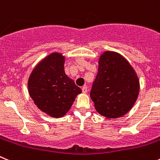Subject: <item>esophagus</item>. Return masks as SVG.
<instances>
[{
	"instance_id": "obj_1",
	"label": "esophagus",
	"mask_w": 160,
	"mask_h": 160,
	"mask_svg": "<svg viewBox=\"0 0 160 160\" xmlns=\"http://www.w3.org/2000/svg\"><path fill=\"white\" fill-rule=\"evenodd\" d=\"M88 92V87L87 86H84V87H82V92L83 93H87Z\"/></svg>"
}]
</instances>
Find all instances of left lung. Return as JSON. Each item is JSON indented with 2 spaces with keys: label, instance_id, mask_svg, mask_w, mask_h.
I'll use <instances>...</instances> for the list:
<instances>
[{
  "label": "left lung",
  "instance_id": "left-lung-1",
  "mask_svg": "<svg viewBox=\"0 0 160 160\" xmlns=\"http://www.w3.org/2000/svg\"><path fill=\"white\" fill-rule=\"evenodd\" d=\"M139 91V78L122 55L112 51L100 55L98 73L90 91L100 115L108 119L123 116L133 108Z\"/></svg>",
  "mask_w": 160,
  "mask_h": 160
}]
</instances>
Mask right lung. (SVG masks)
Wrapping results in <instances>:
<instances>
[{"label": "right lung", "instance_id": "add662e5", "mask_svg": "<svg viewBox=\"0 0 160 160\" xmlns=\"http://www.w3.org/2000/svg\"><path fill=\"white\" fill-rule=\"evenodd\" d=\"M65 56L52 52L42 59L28 79V92L35 105L53 118L64 116L82 92L64 71Z\"/></svg>", "mask_w": 160, "mask_h": 160}]
</instances>
